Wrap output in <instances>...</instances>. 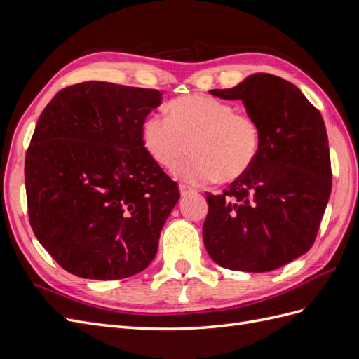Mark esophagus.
<instances>
[{
    "mask_svg": "<svg viewBox=\"0 0 359 359\" xmlns=\"http://www.w3.org/2000/svg\"><path fill=\"white\" fill-rule=\"evenodd\" d=\"M194 189H191L190 186H187V184H180V193L181 196H187V194L193 193Z\"/></svg>",
    "mask_w": 359,
    "mask_h": 359,
    "instance_id": "1",
    "label": "esophagus"
}]
</instances>
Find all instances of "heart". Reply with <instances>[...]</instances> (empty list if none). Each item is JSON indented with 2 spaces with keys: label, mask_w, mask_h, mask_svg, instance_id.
Wrapping results in <instances>:
<instances>
[{
  "label": "heart",
  "mask_w": 359,
  "mask_h": 359,
  "mask_svg": "<svg viewBox=\"0 0 359 359\" xmlns=\"http://www.w3.org/2000/svg\"><path fill=\"white\" fill-rule=\"evenodd\" d=\"M142 142L148 154L165 169H177L191 184L219 178L232 182L252 169L260 151V126L256 119L214 97L191 94L172 100L168 116L149 114L142 123Z\"/></svg>",
  "instance_id": "heart-1"
}]
</instances>
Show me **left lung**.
Returning <instances> with one entry per match:
<instances>
[{
    "mask_svg": "<svg viewBox=\"0 0 359 359\" xmlns=\"http://www.w3.org/2000/svg\"><path fill=\"white\" fill-rule=\"evenodd\" d=\"M260 126L259 156L222 194L206 193L203 244L215 264L266 273L307 253L331 194L328 136L320 112L295 85L255 73L227 90Z\"/></svg>",
    "mask_w": 359,
    "mask_h": 359,
    "instance_id": "8db88e82",
    "label": "left lung"
}]
</instances>
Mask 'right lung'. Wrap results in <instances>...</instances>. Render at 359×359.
I'll use <instances>...</instances> for the list:
<instances>
[{"label":"right lung","mask_w":359,"mask_h":359,"mask_svg":"<svg viewBox=\"0 0 359 359\" xmlns=\"http://www.w3.org/2000/svg\"><path fill=\"white\" fill-rule=\"evenodd\" d=\"M160 103L158 90L90 81L62 88L41 112L25 157L29 224L69 273L119 280L156 257L180 199L140 135Z\"/></svg>","instance_id":"add662e5"}]
</instances>
